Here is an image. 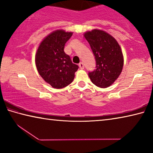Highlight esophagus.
<instances>
[{
  "label": "esophagus",
  "instance_id": "esophagus-1",
  "mask_svg": "<svg viewBox=\"0 0 153 153\" xmlns=\"http://www.w3.org/2000/svg\"><path fill=\"white\" fill-rule=\"evenodd\" d=\"M79 69H84V63H79Z\"/></svg>",
  "mask_w": 153,
  "mask_h": 153
}]
</instances>
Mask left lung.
<instances>
[{"label":"left lung","instance_id":"8db88e82","mask_svg":"<svg viewBox=\"0 0 153 153\" xmlns=\"http://www.w3.org/2000/svg\"><path fill=\"white\" fill-rule=\"evenodd\" d=\"M96 59V69L89 72L92 82L100 88L112 85L123 69V56L117 41L103 30L94 29L84 33Z\"/></svg>","mask_w":153,"mask_h":153}]
</instances>
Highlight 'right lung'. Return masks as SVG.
Instances as JSON below:
<instances>
[{"mask_svg":"<svg viewBox=\"0 0 153 153\" xmlns=\"http://www.w3.org/2000/svg\"><path fill=\"white\" fill-rule=\"evenodd\" d=\"M73 32L57 30L44 38L36 51L35 63L40 76L56 89L73 82L78 66L64 52L65 45Z\"/></svg>","mask_w":153,"mask_h":153,"instance_id":"obj_1","label":"right lung"}]
</instances>
